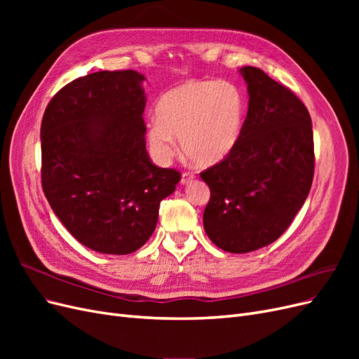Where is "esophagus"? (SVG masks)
Returning <instances> with one entry per match:
<instances>
[{"label": "esophagus", "mask_w": 359, "mask_h": 359, "mask_svg": "<svg viewBox=\"0 0 359 359\" xmlns=\"http://www.w3.org/2000/svg\"><path fill=\"white\" fill-rule=\"evenodd\" d=\"M193 178H194V173H193V172H189V170L182 172V175H181V184H189Z\"/></svg>", "instance_id": "esophagus-1"}]
</instances>
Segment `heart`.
<instances>
[{
	"mask_svg": "<svg viewBox=\"0 0 359 359\" xmlns=\"http://www.w3.org/2000/svg\"><path fill=\"white\" fill-rule=\"evenodd\" d=\"M244 97L226 81H190L161 95L158 119L148 126V140L157 157L175 153V139L194 165L214 166L235 149L243 133Z\"/></svg>",
	"mask_w": 359,
	"mask_h": 359,
	"instance_id": "obj_1",
	"label": "heart"
}]
</instances>
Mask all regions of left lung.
<instances>
[{
  "instance_id": "8db88e82",
  "label": "left lung",
  "mask_w": 359,
  "mask_h": 359,
  "mask_svg": "<svg viewBox=\"0 0 359 359\" xmlns=\"http://www.w3.org/2000/svg\"><path fill=\"white\" fill-rule=\"evenodd\" d=\"M248 111L243 133L223 161L201 172L211 196L203 211L210 240L248 253L285 233L306 202L314 175L307 107L257 67H243Z\"/></svg>"
}]
</instances>
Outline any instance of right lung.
I'll use <instances>...</instances> for the list:
<instances>
[{"mask_svg":"<svg viewBox=\"0 0 359 359\" xmlns=\"http://www.w3.org/2000/svg\"><path fill=\"white\" fill-rule=\"evenodd\" d=\"M145 78L97 72L67 83L41 119V187L53 212L85 247L128 255L153 235L160 202L181 173L145 147Z\"/></svg>","mask_w":359,"mask_h":359,"instance_id":"right-lung-1","label":"right lung"}]
</instances>
